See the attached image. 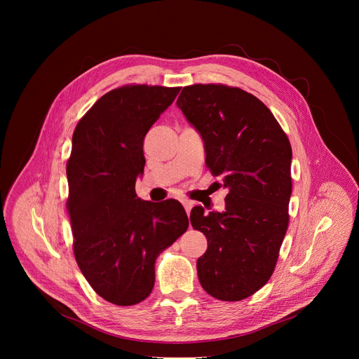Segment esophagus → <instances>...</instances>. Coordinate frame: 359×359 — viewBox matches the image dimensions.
<instances>
[{
    "label": "esophagus",
    "instance_id": "obj_1",
    "mask_svg": "<svg viewBox=\"0 0 359 359\" xmlns=\"http://www.w3.org/2000/svg\"><path fill=\"white\" fill-rule=\"evenodd\" d=\"M182 204H183V208H184V210H186V213L189 215L190 213V210H191V208H193V201L191 200H189V198H182Z\"/></svg>",
    "mask_w": 359,
    "mask_h": 359
}]
</instances>
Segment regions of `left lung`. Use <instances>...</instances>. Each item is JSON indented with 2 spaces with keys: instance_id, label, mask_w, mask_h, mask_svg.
I'll list each match as a JSON object with an SVG mask.
<instances>
[{
  "instance_id": "obj_1",
  "label": "left lung",
  "mask_w": 359,
  "mask_h": 359,
  "mask_svg": "<svg viewBox=\"0 0 359 359\" xmlns=\"http://www.w3.org/2000/svg\"><path fill=\"white\" fill-rule=\"evenodd\" d=\"M176 105L204 140L206 166L229 189L226 212L190 213L208 238L200 284L217 299H244L273 276L288 227L290 140L263 102L236 86H184Z\"/></svg>"
}]
</instances>
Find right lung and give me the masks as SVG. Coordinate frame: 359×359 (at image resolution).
I'll list each match as a JSON object with an SVG mask.
<instances>
[{
    "mask_svg": "<svg viewBox=\"0 0 359 359\" xmlns=\"http://www.w3.org/2000/svg\"><path fill=\"white\" fill-rule=\"evenodd\" d=\"M180 88L123 85L99 97L78 122L67 163V210L75 260L93 291L128 306L155 285V262L189 227L177 200H140L143 139Z\"/></svg>",
    "mask_w": 359,
    "mask_h": 359,
    "instance_id": "1",
    "label": "right lung"
}]
</instances>
